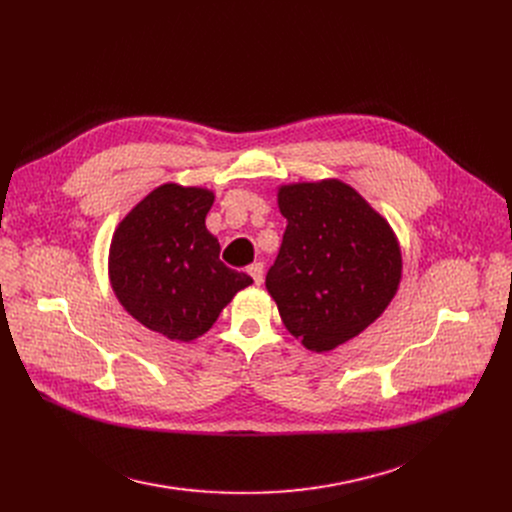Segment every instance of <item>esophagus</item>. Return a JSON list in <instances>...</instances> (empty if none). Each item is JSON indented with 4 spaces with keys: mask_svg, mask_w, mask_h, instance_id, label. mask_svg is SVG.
<instances>
[{
    "mask_svg": "<svg viewBox=\"0 0 512 512\" xmlns=\"http://www.w3.org/2000/svg\"><path fill=\"white\" fill-rule=\"evenodd\" d=\"M249 276L253 278V282L259 286L261 282H263V263H253V265H249Z\"/></svg>",
    "mask_w": 512,
    "mask_h": 512,
    "instance_id": "esophagus-1",
    "label": "esophagus"
}]
</instances>
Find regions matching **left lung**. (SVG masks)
I'll return each mask as SVG.
<instances>
[{"mask_svg":"<svg viewBox=\"0 0 512 512\" xmlns=\"http://www.w3.org/2000/svg\"><path fill=\"white\" fill-rule=\"evenodd\" d=\"M278 207L288 224L265 288L294 338L309 351H332L394 299L402 276L396 234L336 178L284 184Z\"/></svg>","mask_w":512,"mask_h":512,"instance_id":"1","label":"left lung"}]
</instances>
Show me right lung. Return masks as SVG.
Here are the masks:
<instances>
[{
    "label": "right lung",
    "mask_w": 512,
    "mask_h": 512,
    "mask_svg": "<svg viewBox=\"0 0 512 512\" xmlns=\"http://www.w3.org/2000/svg\"><path fill=\"white\" fill-rule=\"evenodd\" d=\"M213 193L161 184L118 224L110 245V282L120 305L170 340L203 336L251 276L220 261L205 215Z\"/></svg>",
    "instance_id": "obj_1"
}]
</instances>
